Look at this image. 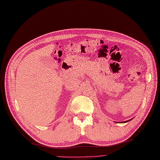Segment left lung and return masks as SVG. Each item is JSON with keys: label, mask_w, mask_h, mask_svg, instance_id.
Returning a JSON list of instances; mask_svg holds the SVG:
<instances>
[{"label": "left lung", "mask_w": 160, "mask_h": 160, "mask_svg": "<svg viewBox=\"0 0 160 160\" xmlns=\"http://www.w3.org/2000/svg\"><path fill=\"white\" fill-rule=\"evenodd\" d=\"M128 121H130V120H128ZM128 121H126V122H128Z\"/></svg>", "instance_id": "1"}]
</instances>
